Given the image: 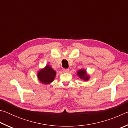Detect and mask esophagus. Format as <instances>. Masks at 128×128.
I'll use <instances>...</instances> for the list:
<instances>
[{
	"mask_svg": "<svg viewBox=\"0 0 128 128\" xmlns=\"http://www.w3.org/2000/svg\"><path fill=\"white\" fill-rule=\"evenodd\" d=\"M62 70H63L64 72H68V71H69V69H65V68H64V69H62Z\"/></svg>",
	"mask_w": 128,
	"mask_h": 128,
	"instance_id": "34e87169",
	"label": "esophagus"
}]
</instances>
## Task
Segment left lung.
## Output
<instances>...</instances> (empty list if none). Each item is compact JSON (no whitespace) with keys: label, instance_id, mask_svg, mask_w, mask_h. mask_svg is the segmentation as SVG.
Instances as JSON below:
<instances>
[{"label":"left lung","instance_id":"left-lung-1","mask_svg":"<svg viewBox=\"0 0 128 128\" xmlns=\"http://www.w3.org/2000/svg\"><path fill=\"white\" fill-rule=\"evenodd\" d=\"M77 74L80 79L83 80L84 81H88L90 78L89 74H88L87 72L84 68L80 69L77 72Z\"/></svg>","mask_w":128,"mask_h":128}]
</instances>
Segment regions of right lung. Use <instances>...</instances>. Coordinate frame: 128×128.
Masks as SVG:
<instances>
[{"mask_svg": "<svg viewBox=\"0 0 128 128\" xmlns=\"http://www.w3.org/2000/svg\"><path fill=\"white\" fill-rule=\"evenodd\" d=\"M56 75V70L49 65H46L44 68L40 69L37 72L39 81L43 84H50L54 81Z\"/></svg>", "mask_w": 128, "mask_h": 128, "instance_id": "add662e5", "label": "right lung"}]
</instances>
